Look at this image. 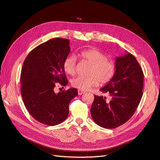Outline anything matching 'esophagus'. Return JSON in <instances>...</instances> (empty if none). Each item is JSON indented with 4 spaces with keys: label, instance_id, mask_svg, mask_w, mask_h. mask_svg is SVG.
Masks as SVG:
<instances>
[{
    "label": "esophagus",
    "instance_id": "esophagus-1",
    "mask_svg": "<svg viewBox=\"0 0 160 160\" xmlns=\"http://www.w3.org/2000/svg\"><path fill=\"white\" fill-rule=\"evenodd\" d=\"M83 93H85V91H81V90H78V95H82V94H83Z\"/></svg>",
    "mask_w": 160,
    "mask_h": 160
}]
</instances>
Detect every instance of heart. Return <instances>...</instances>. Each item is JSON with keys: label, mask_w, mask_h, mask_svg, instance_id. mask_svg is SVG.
Returning <instances> with one entry per match:
<instances>
[{"label": "heart", "mask_w": 160, "mask_h": 160, "mask_svg": "<svg viewBox=\"0 0 160 160\" xmlns=\"http://www.w3.org/2000/svg\"><path fill=\"white\" fill-rule=\"evenodd\" d=\"M82 60L91 64L88 77L79 76L71 80V85L81 91L89 90L99 83L105 85L113 79L116 71L115 62L108 59L104 52L96 49H89L79 52ZM77 57L75 55L67 57L63 62V69L67 74L74 75L76 73Z\"/></svg>", "instance_id": "obj_1"}]
</instances>
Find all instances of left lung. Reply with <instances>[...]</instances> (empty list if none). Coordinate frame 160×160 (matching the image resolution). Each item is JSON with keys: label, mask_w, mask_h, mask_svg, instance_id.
Returning a JSON list of instances; mask_svg holds the SVG:
<instances>
[{"label": "left lung", "mask_w": 160, "mask_h": 160, "mask_svg": "<svg viewBox=\"0 0 160 160\" xmlns=\"http://www.w3.org/2000/svg\"><path fill=\"white\" fill-rule=\"evenodd\" d=\"M116 71L113 79L100 91L105 97L94 95L91 115L94 122L105 129L124 124L136 111L143 95V72L135 57L128 52L115 59Z\"/></svg>", "instance_id": "left-lung-1"}]
</instances>
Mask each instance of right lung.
I'll use <instances>...</instances> for the list:
<instances>
[{"label": "right lung", "instance_id": "obj_1", "mask_svg": "<svg viewBox=\"0 0 160 160\" xmlns=\"http://www.w3.org/2000/svg\"><path fill=\"white\" fill-rule=\"evenodd\" d=\"M69 52V39L52 38L32 49L23 62V102L32 117L42 124L53 126L64 122L69 115V103L78 95L75 88L55 92L57 83H68L63 62Z\"/></svg>", "mask_w": 160, "mask_h": 160}]
</instances>
